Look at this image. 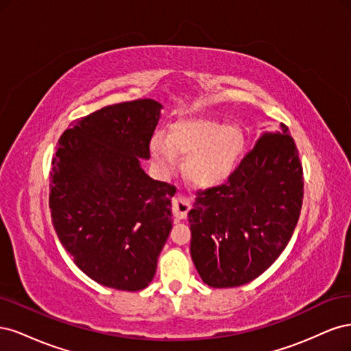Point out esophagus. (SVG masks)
<instances>
[{
  "instance_id": "obj_1",
  "label": "esophagus",
  "mask_w": 351,
  "mask_h": 351,
  "mask_svg": "<svg viewBox=\"0 0 351 351\" xmlns=\"http://www.w3.org/2000/svg\"><path fill=\"white\" fill-rule=\"evenodd\" d=\"M171 205H173L174 217L183 219L187 217V212L190 210V206H192V202H190V199L186 195L178 193L177 196L173 197Z\"/></svg>"
}]
</instances>
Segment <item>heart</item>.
<instances>
[{"instance_id": "b5f03b06", "label": "heart", "mask_w": 351, "mask_h": 351, "mask_svg": "<svg viewBox=\"0 0 351 351\" xmlns=\"http://www.w3.org/2000/svg\"><path fill=\"white\" fill-rule=\"evenodd\" d=\"M155 161L171 168L176 155L187 158V176L199 186L224 183L234 173L244 149V137L239 127L217 120H184L176 123L168 137L156 134L151 143Z\"/></svg>"}]
</instances>
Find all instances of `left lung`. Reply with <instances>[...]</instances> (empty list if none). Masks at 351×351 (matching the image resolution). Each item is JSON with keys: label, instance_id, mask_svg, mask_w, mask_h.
<instances>
[{"label": "left lung", "instance_id": "left-lung-1", "mask_svg": "<svg viewBox=\"0 0 351 351\" xmlns=\"http://www.w3.org/2000/svg\"><path fill=\"white\" fill-rule=\"evenodd\" d=\"M190 253L205 284L239 287L277 261L300 217L303 167L289 127L263 134L224 183L197 190Z\"/></svg>", "mask_w": 351, "mask_h": 351}]
</instances>
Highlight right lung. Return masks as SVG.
I'll return each mask as SVG.
<instances>
[{
  "instance_id": "add662e5",
  "label": "right lung",
  "mask_w": 351,
  "mask_h": 351,
  "mask_svg": "<svg viewBox=\"0 0 351 351\" xmlns=\"http://www.w3.org/2000/svg\"><path fill=\"white\" fill-rule=\"evenodd\" d=\"M161 104H114L73 121L52 158V226L74 263L105 287L139 291L156 272L173 226L176 186L141 168Z\"/></svg>"
}]
</instances>
